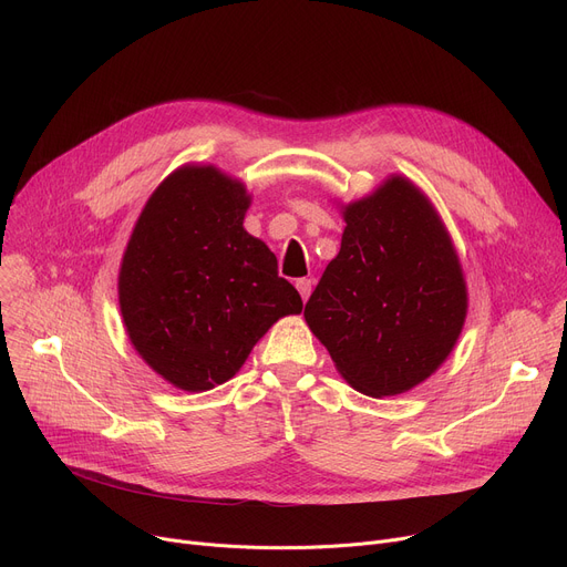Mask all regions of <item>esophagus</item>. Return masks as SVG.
<instances>
[{"instance_id":"esophagus-1","label":"esophagus","mask_w":567,"mask_h":567,"mask_svg":"<svg viewBox=\"0 0 567 567\" xmlns=\"http://www.w3.org/2000/svg\"><path fill=\"white\" fill-rule=\"evenodd\" d=\"M296 289H299L301 299H303V301H308V299H310V293H312V280H310V278H301V280H296Z\"/></svg>"}]
</instances>
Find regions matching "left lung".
<instances>
[{
  "label": "left lung",
  "instance_id": "obj_1",
  "mask_svg": "<svg viewBox=\"0 0 567 567\" xmlns=\"http://www.w3.org/2000/svg\"><path fill=\"white\" fill-rule=\"evenodd\" d=\"M338 257L306 321L351 389L400 395L449 359L466 319L462 264L432 202L404 176L344 206Z\"/></svg>",
  "mask_w": 567,
  "mask_h": 567
}]
</instances>
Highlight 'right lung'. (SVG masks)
Returning <instances> with one entry per match:
<instances>
[{
  "label": "right lung",
  "mask_w": 567,
  "mask_h": 567,
  "mask_svg": "<svg viewBox=\"0 0 567 567\" xmlns=\"http://www.w3.org/2000/svg\"><path fill=\"white\" fill-rule=\"evenodd\" d=\"M246 186L214 165L174 169L152 193L118 268V308L144 363L188 393L212 391L303 301L244 229Z\"/></svg>",
  "instance_id": "add662e5"
}]
</instances>
